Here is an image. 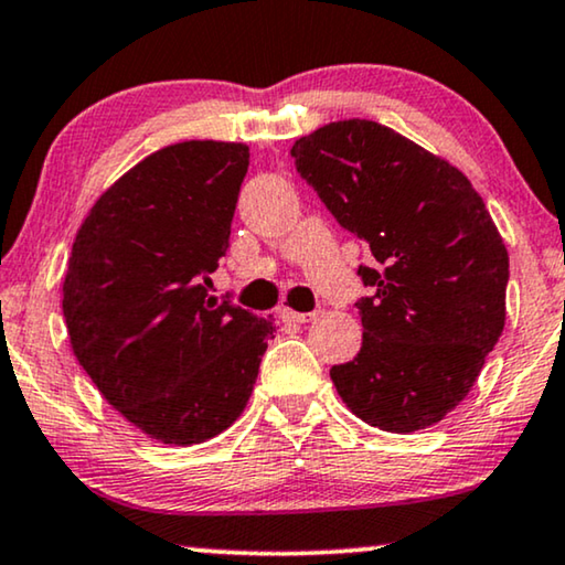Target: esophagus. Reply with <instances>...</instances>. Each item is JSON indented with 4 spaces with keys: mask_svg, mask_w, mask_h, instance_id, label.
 <instances>
[{
    "mask_svg": "<svg viewBox=\"0 0 565 565\" xmlns=\"http://www.w3.org/2000/svg\"><path fill=\"white\" fill-rule=\"evenodd\" d=\"M280 316H282V321H290V323H308V321L316 319V311L313 313H298V311H292V308H282Z\"/></svg>",
    "mask_w": 565,
    "mask_h": 565,
    "instance_id": "esophagus-1",
    "label": "esophagus"
}]
</instances>
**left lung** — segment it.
<instances>
[{
	"label": "left lung",
	"mask_w": 565,
	"mask_h": 565,
	"mask_svg": "<svg viewBox=\"0 0 565 565\" xmlns=\"http://www.w3.org/2000/svg\"><path fill=\"white\" fill-rule=\"evenodd\" d=\"M290 157L339 226L362 238L358 358L331 367L370 427L408 435L473 388L507 319L509 254L468 177L375 120L329 122Z\"/></svg>",
	"instance_id": "1"
}]
</instances>
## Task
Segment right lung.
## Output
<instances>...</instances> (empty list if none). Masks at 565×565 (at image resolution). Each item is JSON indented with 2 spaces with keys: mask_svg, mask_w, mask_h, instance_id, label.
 <instances>
[{
  "mask_svg": "<svg viewBox=\"0 0 565 565\" xmlns=\"http://www.w3.org/2000/svg\"><path fill=\"white\" fill-rule=\"evenodd\" d=\"M249 146L159 149L92 205L64 277L72 350L107 404L164 445L242 416L275 319L211 296Z\"/></svg>",
  "mask_w": 565,
  "mask_h": 565,
  "instance_id": "add662e5",
  "label": "right lung"
}]
</instances>
